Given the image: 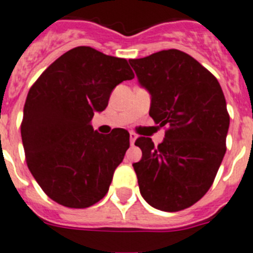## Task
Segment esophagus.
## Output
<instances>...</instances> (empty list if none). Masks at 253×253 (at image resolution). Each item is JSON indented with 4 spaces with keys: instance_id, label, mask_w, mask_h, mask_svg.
<instances>
[{
    "instance_id": "34e87169",
    "label": "esophagus",
    "mask_w": 253,
    "mask_h": 253,
    "mask_svg": "<svg viewBox=\"0 0 253 253\" xmlns=\"http://www.w3.org/2000/svg\"><path fill=\"white\" fill-rule=\"evenodd\" d=\"M136 138H137V135H136L135 132H129V142H131V145H133L136 141Z\"/></svg>"
}]
</instances>
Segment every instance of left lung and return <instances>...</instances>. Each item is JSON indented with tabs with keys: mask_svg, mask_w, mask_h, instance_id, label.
<instances>
[{
	"mask_svg": "<svg viewBox=\"0 0 253 253\" xmlns=\"http://www.w3.org/2000/svg\"><path fill=\"white\" fill-rule=\"evenodd\" d=\"M129 64L151 94L150 116L165 127L158 146L142 136L135 142L142 151L133 164L140 193L154 208L183 211L208 192L226 154V98L217 78L180 50L131 59Z\"/></svg>",
	"mask_w": 253,
	"mask_h": 253,
	"instance_id": "1",
	"label": "left lung"
}]
</instances>
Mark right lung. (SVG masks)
I'll use <instances>...</instances> for the list:
<instances>
[{
  "label": "right lung",
  "instance_id": "add662e5",
  "mask_svg": "<svg viewBox=\"0 0 253 253\" xmlns=\"http://www.w3.org/2000/svg\"><path fill=\"white\" fill-rule=\"evenodd\" d=\"M135 77L126 59L90 46L69 50L31 85L21 137L29 170L45 194L68 208H88L107 194L129 147L124 128L101 135L90 125L117 84Z\"/></svg>",
  "mask_w": 253,
  "mask_h": 253
}]
</instances>
